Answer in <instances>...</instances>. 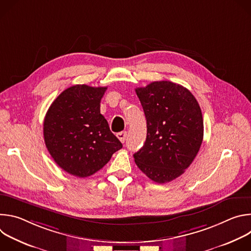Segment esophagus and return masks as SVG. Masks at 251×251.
I'll return each instance as SVG.
<instances>
[{"label": "esophagus", "mask_w": 251, "mask_h": 251, "mask_svg": "<svg viewBox=\"0 0 251 251\" xmlns=\"http://www.w3.org/2000/svg\"><path fill=\"white\" fill-rule=\"evenodd\" d=\"M126 132H119V133H117V138L121 141V143H124L125 142V140H126Z\"/></svg>", "instance_id": "obj_1"}]
</instances>
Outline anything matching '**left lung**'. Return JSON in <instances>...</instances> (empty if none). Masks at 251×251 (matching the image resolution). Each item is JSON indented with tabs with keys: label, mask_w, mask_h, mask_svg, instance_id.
<instances>
[{
	"label": "left lung",
	"mask_w": 251,
	"mask_h": 251,
	"mask_svg": "<svg viewBox=\"0 0 251 251\" xmlns=\"http://www.w3.org/2000/svg\"><path fill=\"white\" fill-rule=\"evenodd\" d=\"M135 91L147 120V138L133 155L135 163L152 181L171 182L184 174L201 148V107L189 89L171 81H155Z\"/></svg>",
	"instance_id": "left-lung-1"
}]
</instances>
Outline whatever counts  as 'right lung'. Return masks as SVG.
<instances>
[{
    "label": "right lung",
    "instance_id": "1",
    "mask_svg": "<svg viewBox=\"0 0 251 251\" xmlns=\"http://www.w3.org/2000/svg\"><path fill=\"white\" fill-rule=\"evenodd\" d=\"M107 87L76 84L51 103L44 121L46 146L66 173L86 177L102 169L122 148L100 113Z\"/></svg>",
    "mask_w": 251,
    "mask_h": 251
}]
</instances>
